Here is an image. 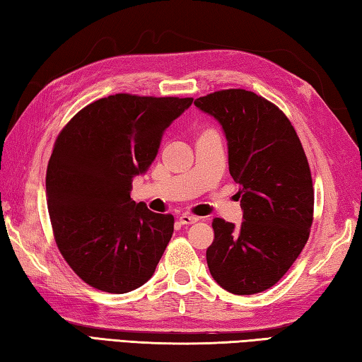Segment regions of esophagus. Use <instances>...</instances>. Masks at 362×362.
Returning a JSON list of instances; mask_svg holds the SVG:
<instances>
[{
	"label": "esophagus",
	"instance_id": "obj_1",
	"mask_svg": "<svg viewBox=\"0 0 362 362\" xmlns=\"http://www.w3.org/2000/svg\"><path fill=\"white\" fill-rule=\"evenodd\" d=\"M180 222H181L182 225H190V223L199 222V217L192 216V214H181V216H180Z\"/></svg>",
	"mask_w": 362,
	"mask_h": 362
}]
</instances>
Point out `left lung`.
<instances>
[{
  "label": "left lung",
  "instance_id": "8db88e82",
  "mask_svg": "<svg viewBox=\"0 0 362 362\" xmlns=\"http://www.w3.org/2000/svg\"><path fill=\"white\" fill-rule=\"evenodd\" d=\"M194 104L221 122L230 175L240 184V227L213 221L206 262L233 295H255L285 276L309 240L313 184L295 127L277 105L252 91H214Z\"/></svg>",
  "mask_w": 362,
  "mask_h": 362
}]
</instances>
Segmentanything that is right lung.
I'll return each instance as SVG.
<instances>
[{"instance_id": "add662e5", "label": "right lung", "mask_w": 362, "mask_h": 362, "mask_svg": "<svg viewBox=\"0 0 362 362\" xmlns=\"http://www.w3.org/2000/svg\"><path fill=\"white\" fill-rule=\"evenodd\" d=\"M192 100L113 94L81 108L54 140L45 176L53 236L93 288L121 295L154 274L175 217L135 203L132 178L151 165L163 131Z\"/></svg>"}]
</instances>
